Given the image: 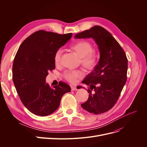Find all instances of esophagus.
<instances>
[{"instance_id": "esophagus-1", "label": "esophagus", "mask_w": 147, "mask_h": 147, "mask_svg": "<svg viewBox=\"0 0 147 147\" xmlns=\"http://www.w3.org/2000/svg\"><path fill=\"white\" fill-rule=\"evenodd\" d=\"M71 90H73V91L78 90V88H77L76 86H71Z\"/></svg>"}]
</instances>
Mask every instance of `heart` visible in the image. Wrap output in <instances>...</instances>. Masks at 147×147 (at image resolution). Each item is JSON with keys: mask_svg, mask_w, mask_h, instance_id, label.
I'll return each instance as SVG.
<instances>
[{"mask_svg": "<svg viewBox=\"0 0 147 147\" xmlns=\"http://www.w3.org/2000/svg\"><path fill=\"white\" fill-rule=\"evenodd\" d=\"M73 49L80 58L81 64L88 69H94L98 64L99 54L93 51V46L88 41L80 40L71 46ZM62 51L60 49L57 51L54 55V62L56 64L60 63ZM83 76V72L81 70H68L64 74V78L68 81L74 83L77 79L81 78Z\"/></svg>", "mask_w": 147, "mask_h": 147, "instance_id": "1", "label": "heart"}]
</instances>
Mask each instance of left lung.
<instances>
[{"mask_svg":"<svg viewBox=\"0 0 147 147\" xmlns=\"http://www.w3.org/2000/svg\"><path fill=\"white\" fill-rule=\"evenodd\" d=\"M74 37L92 38L100 53L98 64L82 82L90 88L88 90V99L81 106L94 114L107 112L117 101L127 80V59L125 52L111 33L101 26H95Z\"/></svg>","mask_w":147,"mask_h":147,"instance_id":"obj_1","label":"left lung"}]
</instances>
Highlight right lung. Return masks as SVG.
<instances>
[{
	"label": "right lung",
	"mask_w": 147,
	"mask_h": 147,
	"mask_svg": "<svg viewBox=\"0 0 147 147\" xmlns=\"http://www.w3.org/2000/svg\"><path fill=\"white\" fill-rule=\"evenodd\" d=\"M72 35L38 30L20 45L13 60L12 79L21 102L31 113L40 116L51 114L58 109L62 96L71 91L62 82L51 88L45 79L55 69V52Z\"/></svg>",
	"instance_id": "obj_1"
}]
</instances>
